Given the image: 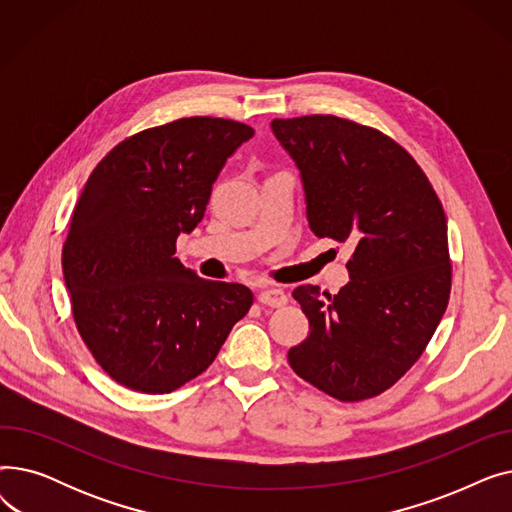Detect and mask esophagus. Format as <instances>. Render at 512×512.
<instances>
[{
    "instance_id": "1",
    "label": "esophagus",
    "mask_w": 512,
    "mask_h": 512,
    "mask_svg": "<svg viewBox=\"0 0 512 512\" xmlns=\"http://www.w3.org/2000/svg\"><path fill=\"white\" fill-rule=\"evenodd\" d=\"M259 303L261 305H267V307H274V309H278V307H284L286 303H288V297H286V292L284 290H280V288H265V290H261L259 292Z\"/></svg>"
}]
</instances>
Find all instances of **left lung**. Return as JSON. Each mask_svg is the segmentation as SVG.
I'll return each instance as SVG.
<instances>
[{"instance_id":"8db88e82","label":"left lung","mask_w":512,"mask_h":512,"mask_svg":"<svg viewBox=\"0 0 512 512\" xmlns=\"http://www.w3.org/2000/svg\"><path fill=\"white\" fill-rule=\"evenodd\" d=\"M305 191L309 228L351 242L338 294L294 288L309 336L288 351L294 373L338 400L394 386L432 340L450 297L442 203L417 161L384 132L336 116L274 120Z\"/></svg>"}]
</instances>
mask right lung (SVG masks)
Here are the masks:
<instances>
[{
	"mask_svg": "<svg viewBox=\"0 0 512 512\" xmlns=\"http://www.w3.org/2000/svg\"><path fill=\"white\" fill-rule=\"evenodd\" d=\"M255 130L180 118L132 134L89 176L62 251L76 328L118 384L168 394L218 357L253 305L242 284L211 282L174 257L203 220L226 159Z\"/></svg>",
	"mask_w": 512,
	"mask_h": 512,
	"instance_id": "add662e5",
	"label": "right lung"
}]
</instances>
